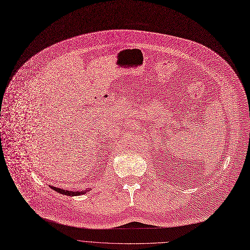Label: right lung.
Instances as JSON below:
<instances>
[{"mask_svg": "<svg viewBox=\"0 0 250 250\" xmlns=\"http://www.w3.org/2000/svg\"><path fill=\"white\" fill-rule=\"evenodd\" d=\"M50 187L55 190L56 192H58V193H61V194H64V195H67V196H79V195H82V194H85L86 193V190L85 191H70V190H64V189H61V188H56L54 186H51Z\"/></svg>", "mask_w": 250, "mask_h": 250, "instance_id": "1", "label": "right lung"}]
</instances>
